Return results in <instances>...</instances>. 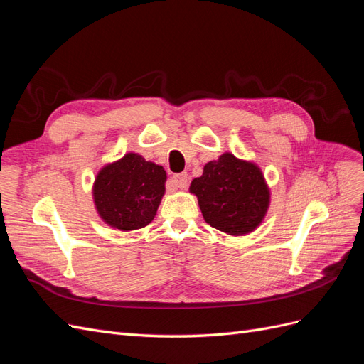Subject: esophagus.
Masks as SVG:
<instances>
[{"label":"esophagus","mask_w":364,"mask_h":364,"mask_svg":"<svg viewBox=\"0 0 364 364\" xmlns=\"http://www.w3.org/2000/svg\"><path fill=\"white\" fill-rule=\"evenodd\" d=\"M188 179L190 178L186 173H179V174L173 176V182L176 186H178V188H186V185H188Z\"/></svg>","instance_id":"1"}]
</instances>
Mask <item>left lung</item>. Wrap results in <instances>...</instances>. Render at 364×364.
Returning a JSON list of instances; mask_svg holds the SVG:
<instances>
[{
	"label": "left lung",
	"mask_w": 364,
	"mask_h": 364,
	"mask_svg": "<svg viewBox=\"0 0 364 364\" xmlns=\"http://www.w3.org/2000/svg\"><path fill=\"white\" fill-rule=\"evenodd\" d=\"M205 222L230 235H243L264 218L270 194L257 165L225 153L205 165L191 182Z\"/></svg>",
	"instance_id": "8db88e82"
}]
</instances>
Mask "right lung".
<instances>
[{
	"instance_id": "add662e5",
	"label": "right lung",
	"mask_w": 364,
	"mask_h": 364,
	"mask_svg": "<svg viewBox=\"0 0 364 364\" xmlns=\"http://www.w3.org/2000/svg\"><path fill=\"white\" fill-rule=\"evenodd\" d=\"M165 170L136 153L98 173L94 183L97 211L107 225L121 230L147 226L156 215L165 191Z\"/></svg>"
}]
</instances>
